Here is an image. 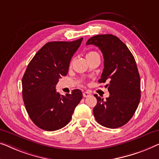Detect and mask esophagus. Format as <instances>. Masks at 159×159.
I'll use <instances>...</instances> for the list:
<instances>
[{"label": "esophagus", "instance_id": "1", "mask_svg": "<svg viewBox=\"0 0 159 159\" xmlns=\"http://www.w3.org/2000/svg\"><path fill=\"white\" fill-rule=\"evenodd\" d=\"M83 96H84V97H85V98H86V97H89L91 96V93H89V92H87V91L84 92V93H83Z\"/></svg>", "mask_w": 159, "mask_h": 159}]
</instances>
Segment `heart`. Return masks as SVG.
<instances>
[{
	"mask_svg": "<svg viewBox=\"0 0 159 159\" xmlns=\"http://www.w3.org/2000/svg\"><path fill=\"white\" fill-rule=\"evenodd\" d=\"M95 54H98V53L96 51H90L89 52V53H87L86 56H93V55H95Z\"/></svg>",
	"mask_w": 159,
	"mask_h": 159,
	"instance_id": "1",
	"label": "heart"
}]
</instances>
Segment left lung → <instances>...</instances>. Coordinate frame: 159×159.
<instances>
[{
    "mask_svg": "<svg viewBox=\"0 0 159 159\" xmlns=\"http://www.w3.org/2000/svg\"><path fill=\"white\" fill-rule=\"evenodd\" d=\"M91 44L103 53L104 68L98 82L109 80L105 87L110 93L106 100L94 95L97 99L94 117L103 126L121 127L129 121L140 102L141 80L136 61L125 43L113 35H95L86 42Z\"/></svg>",
    "mask_w": 159,
    "mask_h": 159,
    "instance_id": "left-lung-1",
    "label": "left lung"
}]
</instances>
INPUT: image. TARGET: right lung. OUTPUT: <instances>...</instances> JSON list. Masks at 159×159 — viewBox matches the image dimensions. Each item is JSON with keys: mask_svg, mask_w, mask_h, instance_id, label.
<instances>
[{"mask_svg": "<svg viewBox=\"0 0 159 159\" xmlns=\"http://www.w3.org/2000/svg\"><path fill=\"white\" fill-rule=\"evenodd\" d=\"M82 41L80 38L47 43L27 66L22 79L23 102L30 118L40 129L53 131L66 126L83 98L79 89L66 96L56 90L58 79L67 75L70 61Z\"/></svg>", "mask_w": 159, "mask_h": 159, "instance_id": "obj_1", "label": "right lung"}]
</instances>
